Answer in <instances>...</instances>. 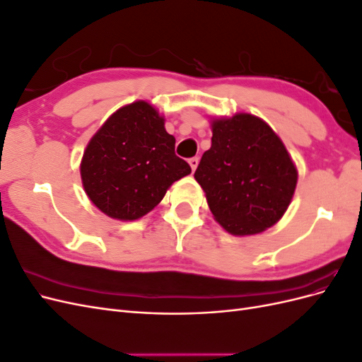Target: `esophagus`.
<instances>
[{
  "label": "esophagus",
  "mask_w": 362,
  "mask_h": 362,
  "mask_svg": "<svg viewBox=\"0 0 362 362\" xmlns=\"http://www.w3.org/2000/svg\"><path fill=\"white\" fill-rule=\"evenodd\" d=\"M189 164H190L192 170L194 172V170H196V168H198V164H199V158H198V157H192V158L189 160Z\"/></svg>",
  "instance_id": "obj_1"
}]
</instances>
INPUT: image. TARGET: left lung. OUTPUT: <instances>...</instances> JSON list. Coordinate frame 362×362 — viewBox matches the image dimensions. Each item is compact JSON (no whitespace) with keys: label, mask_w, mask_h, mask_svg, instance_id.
<instances>
[{"label":"left lung","mask_w":362,"mask_h":362,"mask_svg":"<svg viewBox=\"0 0 362 362\" xmlns=\"http://www.w3.org/2000/svg\"><path fill=\"white\" fill-rule=\"evenodd\" d=\"M211 129V148L204 152L194 180L229 234L262 233L287 211L298 169L275 131L254 115L214 119Z\"/></svg>","instance_id":"8db88e82"}]
</instances>
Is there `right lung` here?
I'll list each match as a JSON object with an SVG mask.
<instances>
[{"label":"right lung","instance_id":"add662e5","mask_svg":"<svg viewBox=\"0 0 362 362\" xmlns=\"http://www.w3.org/2000/svg\"><path fill=\"white\" fill-rule=\"evenodd\" d=\"M86 194L117 221H136L160 204L170 185L192 172L175 156V137L146 101L119 108L90 139L81 160Z\"/></svg>","mask_w":362,"mask_h":362}]
</instances>
